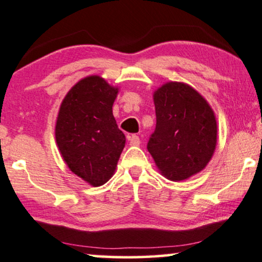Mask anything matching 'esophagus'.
I'll return each instance as SVG.
<instances>
[{
  "mask_svg": "<svg viewBox=\"0 0 262 262\" xmlns=\"http://www.w3.org/2000/svg\"><path fill=\"white\" fill-rule=\"evenodd\" d=\"M128 141H130L131 145H139L141 144V139L137 135H130L128 136Z\"/></svg>",
  "mask_w": 262,
  "mask_h": 262,
  "instance_id": "esophagus-1",
  "label": "esophagus"
}]
</instances>
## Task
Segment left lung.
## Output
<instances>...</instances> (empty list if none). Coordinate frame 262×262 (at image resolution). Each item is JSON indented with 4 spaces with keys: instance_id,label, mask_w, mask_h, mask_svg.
I'll list each match as a JSON object with an SVG mask.
<instances>
[{
    "instance_id": "left-lung-1",
    "label": "left lung",
    "mask_w": 262,
    "mask_h": 262,
    "mask_svg": "<svg viewBox=\"0 0 262 262\" xmlns=\"http://www.w3.org/2000/svg\"><path fill=\"white\" fill-rule=\"evenodd\" d=\"M156 127L148 151L161 174L181 182L201 172L216 147V120L205 98L193 88L168 81L154 95Z\"/></svg>"
}]
</instances>
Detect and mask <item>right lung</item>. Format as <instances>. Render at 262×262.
<instances>
[{
    "mask_svg": "<svg viewBox=\"0 0 262 262\" xmlns=\"http://www.w3.org/2000/svg\"><path fill=\"white\" fill-rule=\"evenodd\" d=\"M118 90L103 78L89 76L67 93L57 114L61 156L74 174L93 186L110 181L125 147V135L112 111Z\"/></svg>",
    "mask_w": 262,
    "mask_h": 262,
    "instance_id": "1",
    "label": "right lung"
}]
</instances>
